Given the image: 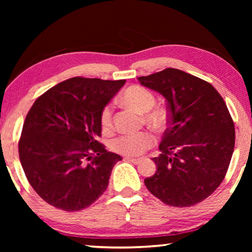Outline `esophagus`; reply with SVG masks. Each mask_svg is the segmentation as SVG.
<instances>
[{"mask_svg": "<svg viewBox=\"0 0 252 252\" xmlns=\"http://www.w3.org/2000/svg\"><path fill=\"white\" fill-rule=\"evenodd\" d=\"M123 160L126 161V162H131V163H134V164H139L140 163V159H133V158H129V157L125 158V159H123Z\"/></svg>", "mask_w": 252, "mask_h": 252, "instance_id": "obj_1", "label": "esophagus"}]
</instances>
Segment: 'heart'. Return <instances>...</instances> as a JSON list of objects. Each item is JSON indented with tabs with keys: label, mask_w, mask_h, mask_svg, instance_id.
Returning a JSON list of instances; mask_svg holds the SVG:
<instances>
[{
	"label": "heart",
	"mask_w": 252,
	"mask_h": 252,
	"mask_svg": "<svg viewBox=\"0 0 252 252\" xmlns=\"http://www.w3.org/2000/svg\"><path fill=\"white\" fill-rule=\"evenodd\" d=\"M122 103L127 108L144 113V120L156 127H162L167 122V116L164 111L159 108H152L155 105L156 97L148 89L140 85H132L123 92L121 97ZM101 126L103 130H110L112 127V112L110 106L102 110L100 117ZM156 139L150 132H136V133L122 134L113 140V150L126 157H139L155 143Z\"/></svg>",
	"instance_id": "heart-1"
}]
</instances>
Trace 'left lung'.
<instances>
[{
    "label": "left lung",
    "mask_w": 252,
    "mask_h": 252,
    "mask_svg": "<svg viewBox=\"0 0 252 252\" xmlns=\"http://www.w3.org/2000/svg\"><path fill=\"white\" fill-rule=\"evenodd\" d=\"M138 80L163 95L169 111L161 155L152 159L157 171L144 185L168 206H194L213 193L228 171L236 133L227 104L210 83L178 69Z\"/></svg>",
    "instance_id": "obj_1"
}]
</instances>
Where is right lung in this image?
<instances>
[{
  "mask_svg": "<svg viewBox=\"0 0 252 252\" xmlns=\"http://www.w3.org/2000/svg\"><path fill=\"white\" fill-rule=\"evenodd\" d=\"M126 80L75 76L37 97L25 118L19 156L28 181L51 206L80 211L96 201L122 158L96 141L101 112Z\"/></svg>",
  "mask_w": 252,
  "mask_h": 252,
  "instance_id": "1",
  "label": "right lung"
}]
</instances>
